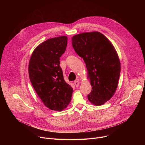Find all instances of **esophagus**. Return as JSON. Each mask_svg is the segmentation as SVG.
I'll use <instances>...</instances> for the list:
<instances>
[{
	"instance_id": "1",
	"label": "esophagus",
	"mask_w": 145,
	"mask_h": 145,
	"mask_svg": "<svg viewBox=\"0 0 145 145\" xmlns=\"http://www.w3.org/2000/svg\"><path fill=\"white\" fill-rule=\"evenodd\" d=\"M74 83V84H75L76 87H78L79 86V85H80V82L78 81H75Z\"/></svg>"
}]
</instances>
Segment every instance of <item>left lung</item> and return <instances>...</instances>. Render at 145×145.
<instances>
[{"instance_id":"obj_1","label":"left lung","mask_w":145,"mask_h":145,"mask_svg":"<svg viewBox=\"0 0 145 145\" xmlns=\"http://www.w3.org/2000/svg\"><path fill=\"white\" fill-rule=\"evenodd\" d=\"M72 42L88 70L92 86L88 98L95 106L103 105L113 97L118 86L121 65L118 53L108 38L98 31L75 35Z\"/></svg>"}]
</instances>
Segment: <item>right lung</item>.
I'll return each mask as SVG.
<instances>
[{
    "label": "right lung",
    "instance_id": "1",
    "mask_svg": "<svg viewBox=\"0 0 145 145\" xmlns=\"http://www.w3.org/2000/svg\"><path fill=\"white\" fill-rule=\"evenodd\" d=\"M67 40V36H60L39 44L29 63V76L35 91L46 107L56 111L67 107L73 93L60 67V57L66 50Z\"/></svg>",
    "mask_w": 145,
    "mask_h": 145
}]
</instances>
